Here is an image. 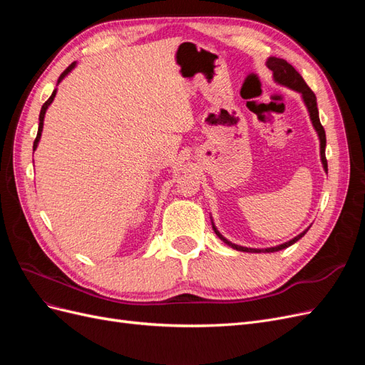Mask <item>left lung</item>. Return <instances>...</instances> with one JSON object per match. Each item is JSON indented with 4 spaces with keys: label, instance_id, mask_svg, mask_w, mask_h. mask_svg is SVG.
Returning <instances> with one entry per match:
<instances>
[{
    "label": "left lung",
    "instance_id": "8db88e82",
    "mask_svg": "<svg viewBox=\"0 0 365 365\" xmlns=\"http://www.w3.org/2000/svg\"><path fill=\"white\" fill-rule=\"evenodd\" d=\"M267 67L272 71V77L274 81L277 82L279 85H283V86H288L291 88V90L300 93L302 94V98L303 102L307 108V113H309V117H311V121H312V126L315 129V132L318 134V140H319V155H322V164H323V169L324 172L327 173V160H326V132H324V128L322 126V123H319V115H318V108H317V97L314 94V91L309 88L304 82L303 77L300 76V73H298L291 63L286 62L284 59H279V58H268L267 61ZM212 225H213V230L216 236L224 242V244H227L228 247H231L233 250H237V251H244V252H275V251H280V250H284L291 247L292 244H295L297 240H300L306 233L307 230L311 228H306L303 233H300L298 236H295L294 239L284 242V244L282 245H277V247H271V248H247V247H240V245H236L233 244V242H230L228 239H225L222 235L219 233V230L216 228L213 219H212Z\"/></svg>",
    "mask_w": 365,
    "mask_h": 365
}]
</instances>
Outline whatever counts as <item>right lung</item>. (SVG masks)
Wrapping results in <instances>:
<instances>
[{"instance_id": "add662e5", "label": "right lung", "mask_w": 365, "mask_h": 365, "mask_svg": "<svg viewBox=\"0 0 365 365\" xmlns=\"http://www.w3.org/2000/svg\"><path fill=\"white\" fill-rule=\"evenodd\" d=\"M76 67V62H73L70 67L65 70L61 76H59V79H58V85L63 81V77H67L70 73H71V70ZM56 91H58V88H54V91L51 93V96H50V98L48 101L42 105V108H41V114H39V128H38V135H36V140H35V143H33V150H36V148H38V145H39V140H41V135H42V128H43V117H46V113H47V109H48V106L51 105V102L54 101V97H56Z\"/></svg>"}]
</instances>
